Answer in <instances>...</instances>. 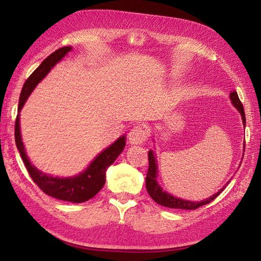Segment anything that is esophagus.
I'll use <instances>...</instances> for the list:
<instances>
[{
	"instance_id": "obj_1",
	"label": "esophagus",
	"mask_w": 261,
	"mask_h": 261,
	"mask_svg": "<svg viewBox=\"0 0 261 261\" xmlns=\"http://www.w3.org/2000/svg\"><path fill=\"white\" fill-rule=\"evenodd\" d=\"M147 138V127L144 125H137L134 126L129 132L127 139H129L130 144L132 145H140L143 144Z\"/></svg>"
}]
</instances>
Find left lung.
<instances>
[{
	"label": "left lung",
	"instance_id": "obj_1",
	"mask_svg": "<svg viewBox=\"0 0 261 261\" xmlns=\"http://www.w3.org/2000/svg\"><path fill=\"white\" fill-rule=\"evenodd\" d=\"M230 100L238 112L241 113L242 118H243V123L245 125V113H244V108H243V105L241 102L240 98H238L237 92L233 91L232 93H230ZM148 171L146 174V189L149 196H151L152 199L156 202V204L165 206V207H169V208H178V210H196L198 207L204 206L206 204H210L212 200H214L219 194L223 191L222 188L219 192H216L213 196L207 198L205 200L201 201H189V200H183L180 198H176L174 196H171L166 191H163L161 189L160 185L156 182V175H158V167H156V160L155 156H154L153 151L148 152Z\"/></svg>",
	"mask_w": 261,
	"mask_h": 261
}]
</instances>
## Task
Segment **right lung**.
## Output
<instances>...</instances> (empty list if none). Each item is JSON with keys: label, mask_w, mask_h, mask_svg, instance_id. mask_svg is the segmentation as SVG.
<instances>
[{"label": "right lung", "mask_w": 261, "mask_h": 261, "mask_svg": "<svg viewBox=\"0 0 261 261\" xmlns=\"http://www.w3.org/2000/svg\"><path fill=\"white\" fill-rule=\"evenodd\" d=\"M71 47H62L42 61V63L34 70L33 73L25 82L23 88H21L19 103H18V113L23 108L25 101L28 100L30 94L32 93L34 87L40 83L41 79L45 78L46 74L50 71L51 68L60 62L63 57L71 50ZM15 140L17 148L20 153V156L26 166L31 178L33 182L40 188L43 192L48 196L56 199L70 201V202H84L91 198H93L101 189L103 188L106 183V170L107 168L113 165L117 156L122 153L125 146V136L118 138L113 145H110L105 151L101 152L96 156L87 169L74 177L60 178L53 177V176L43 174L42 171L38 170L32 163L30 162L28 155L25 153L24 144L21 141L20 136V126H19V114L17 115L15 122Z\"/></svg>", "instance_id": "1"}]
</instances>
